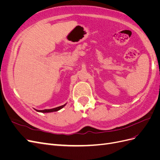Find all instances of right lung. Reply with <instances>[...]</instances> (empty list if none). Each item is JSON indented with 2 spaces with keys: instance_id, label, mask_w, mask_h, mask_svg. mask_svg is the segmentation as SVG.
<instances>
[{
  "instance_id": "obj_1",
  "label": "right lung",
  "mask_w": 160,
  "mask_h": 160,
  "mask_svg": "<svg viewBox=\"0 0 160 160\" xmlns=\"http://www.w3.org/2000/svg\"><path fill=\"white\" fill-rule=\"evenodd\" d=\"M65 105H61V106H59V107H57L56 108H53V109H44V110H37L35 109L37 111H38V112H42V113H49V112H53V111H59L61 109H62V108L64 107V106Z\"/></svg>"
}]
</instances>
